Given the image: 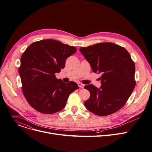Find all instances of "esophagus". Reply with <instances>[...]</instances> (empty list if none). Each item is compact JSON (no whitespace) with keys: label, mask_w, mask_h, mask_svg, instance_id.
I'll return each mask as SVG.
<instances>
[{"label":"esophagus","mask_w":152,"mask_h":152,"mask_svg":"<svg viewBox=\"0 0 152 152\" xmlns=\"http://www.w3.org/2000/svg\"><path fill=\"white\" fill-rule=\"evenodd\" d=\"M77 85H78V86H79L80 88H84V85L83 84H82V83H77Z\"/></svg>","instance_id":"obj_1"}]
</instances>
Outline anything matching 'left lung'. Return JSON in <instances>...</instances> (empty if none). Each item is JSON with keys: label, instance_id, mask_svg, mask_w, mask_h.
<instances>
[{"label": "left lung", "instance_id": "8db88e82", "mask_svg": "<svg viewBox=\"0 0 152 152\" xmlns=\"http://www.w3.org/2000/svg\"><path fill=\"white\" fill-rule=\"evenodd\" d=\"M80 52L94 73H101L102 86H84L89 90L86 107L97 115L115 113L126 103L136 86L135 65L127 50L113 43H101L81 47Z\"/></svg>", "mask_w": 152, "mask_h": 152}]
</instances>
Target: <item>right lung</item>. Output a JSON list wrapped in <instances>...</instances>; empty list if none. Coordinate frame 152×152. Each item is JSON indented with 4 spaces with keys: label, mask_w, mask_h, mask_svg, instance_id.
Returning a JSON list of instances; mask_svg holds the SVG:
<instances>
[{
    "label": "right lung",
    "mask_w": 152,
    "mask_h": 152,
    "mask_svg": "<svg viewBox=\"0 0 152 152\" xmlns=\"http://www.w3.org/2000/svg\"><path fill=\"white\" fill-rule=\"evenodd\" d=\"M76 50L74 46L46 39L32 43L22 54L19 68L22 90L36 110L48 114L58 112L65 107L69 95L79 88L76 83H65L55 75Z\"/></svg>",
    "instance_id": "right-lung-1"
}]
</instances>
